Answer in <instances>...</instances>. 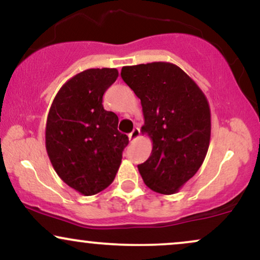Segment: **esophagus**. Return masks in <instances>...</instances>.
I'll list each match as a JSON object with an SVG mask.
<instances>
[{
	"mask_svg": "<svg viewBox=\"0 0 260 260\" xmlns=\"http://www.w3.org/2000/svg\"><path fill=\"white\" fill-rule=\"evenodd\" d=\"M139 136H140V131H139V128L137 127L132 131V133L128 134V138H129L131 142H134V140H137L139 138Z\"/></svg>",
	"mask_w": 260,
	"mask_h": 260,
	"instance_id": "1",
	"label": "esophagus"
}]
</instances>
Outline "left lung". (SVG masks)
Instances as JSON below:
<instances>
[{
    "label": "left lung",
    "mask_w": 260,
    "mask_h": 260,
    "mask_svg": "<svg viewBox=\"0 0 260 260\" xmlns=\"http://www.w3.org/2000/svg\"><path fill=\"white\" fill-rule=\"evenodd\" d=\"M121 77L140 99L142 133L153 142L149 159L138 165L139 174L154 192L175 194L207 156L211 133L207 96L183 70L170 62L124 66Z\"/></svg>",
    "instance_id": "left-lung-1"
}]
</instances>
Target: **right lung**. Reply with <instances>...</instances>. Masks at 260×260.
Masks as SVG:
<instances>
[{
  "label": "right lung",
  "mask_w": 260,
  "mask_h": 260,
  "mask_svg": "<svg viewBox=\"0 0 260 260\" xmlns=\"http://www.w3.org/2000/svg\"><path fill=\"white\" fill-rule=\"evenodd\" d=\"M116 68H90L68 79L49 110L45 145L52 168L83 196L107 188L120 169L128 137L118 117L103 106L104 92L116 82Z\"/></svg>",
  "instance_id": "right-lung-1"
}]
</instances>
